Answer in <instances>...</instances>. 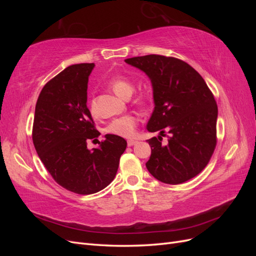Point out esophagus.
Wrapping results in <instances>:
<instances>
[{"instance_id": "1", "label": "esophagus", "mask_w": 256, "mask_h": 256, "mask_svg": "<svg viewBox=\"0 0 256 256\" xmlns=\"http://www.w3.org/2000/svg\"><path fill=\"white\" fill-rule=\"evenodd\" d=\"M136 142L138 141H136V140H128L127 144H128V146H134V144H136Z\"/></svg>"}]
</instances>
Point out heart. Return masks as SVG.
I'll use <instances>...</instances> for the list:
<instances>
[{
    "mask_svg": "<svg viewBox=\"0 0 256 256\" xmlns=\"http://www.w3.org/2000/svg\"><path fill=\"white\" fill-rule=\"evenodd\" d=\"M110 88L114 90L116 95H118L122 98H129L132 95L134 85L130 80L125 76H114V78L109 83ZM90 110L92 114L96 113V106L90 102ZM138 118L134 115H125L122 118L113 120L109 125L106 126V132L111 134L122 136V138H132L136 134Z\"/></svg>",
    "mask_w": 256,
    "mask_h": 256,
    "instance_id": "b5f03b06",
    "label": "heart"
}]
</instances>
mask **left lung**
Returning a JSON list of instances; mask_svg holds the SVG:
<instances>
[{
	"instance_id": "8db88e82",
	"label": "left lung",
	"mask_w": 256,
	"mask_h": 256,
	"mask_svg": "<svg viewBox=\"0 0 256 256\" xmlns=\"http://www.w3.org/2000/svg\"><path fill=\"white\" fill-rule=\"evenodd\" d=\"M125 62L142 70L152 86L154 108L146 129L159 136L147 140V170L164 184L191 180L207 166L216 144L218 106L210 90L194 68L175 58L150 54ZM164 130L168 144L160 142Z\"/></svg>"
}]
</instances>
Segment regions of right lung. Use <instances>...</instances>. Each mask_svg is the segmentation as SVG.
<instances>
[{"instance_id": "add662e5", "label": "right lung", "mask_w": 256, "mask_h": 256, "mask_svg": "<svg viewBox=\"0 0 256 256\" xmlns=\"http://www.w3.org/2000/svg\"><path fill=\"white\" fill-rule=\"evenodd\" d=\"M94 67L92 63L65 68L44 85L35 108L33 143L38 156L54 180L78 194L104 189L127 147L125 138L106 134L99 147L88 148L86 142L100 134L86 106Z\"/></svg>"}]
</instances>
